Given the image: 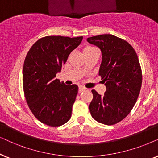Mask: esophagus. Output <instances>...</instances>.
Returning <instances> with one entry per match:
<instances>
[{
	"label": "esophagus",
	"instance_id": "34e87169",
	"mask_svg": "<svg viewBox=\"0 0 158 158\" xmlns=\"http://www.w3.org/2000/svg\"><path fill=\"white\" fill-rule=\"evenodd\" d=\"M85 87H81V86H80V87H79V93H80V92H81L85 91Z\"/></svg>",
	"mask_w": 158,
	"mask_h": 158
}]
</instances>
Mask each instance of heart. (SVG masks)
I'll return each instance as SVG.
<instances>
[{"instance_id": "heart-1", "label": "heart", "mask_w": 158, "mask_h": 158, "mask_svg": "<svg viewBox=\"0 0 158 158\" xmlns=\"http://www.w3.org/2000/svg\"><path fill=\"white\" fill-rule=\"evenodd\" d=\"M97 49L95 48L92 47V46H86V47L83 49V53H88V52H92L94 50H96Z\"/></svg>"}]
</instances>
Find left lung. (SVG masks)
Returning a JSON list of instances; mask_svg holds the SVG:
<instances>
[{"label": "left lung", "instance_id": "obj_1", "mask_svg": "<svg viewBox=\"0 0 158 158\" xmlns=\"http://www.w3.org/2000/svg\"><path fill=\"white\" fill-rule=\"evenodd\" d=\"M87 40L102 52L99 75L106 87L103 96L92 90L90 113L99 123L115 124L131 112L139 94L142 75L138 56L129 43L114 35H98Z\"/></svg>", "mask_w": 158, "mask_h": 158}]
</instances>
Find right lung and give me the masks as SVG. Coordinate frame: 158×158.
<instances>
[{"label": "right lung", "mask_w": 158, "mask_h": 158, "mask_svg": "<svg viewBox=\"0 0 158 158\" xmlns=\"http://www.w3.org/2000/svg\"><path fill=\"white\" fill-rule=\"evenodd\" d=\"M82 39L47 36L27 52L23 66L24 96L31 113L44 124L60 127L71 118L78 86L66 85L56 76Z\"/></svg>", "instance_id": "right-lung-1"}]
</instances>
